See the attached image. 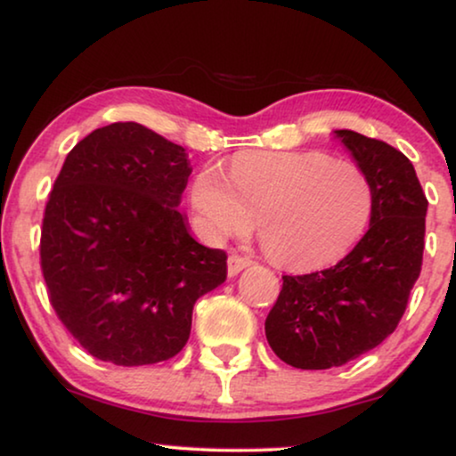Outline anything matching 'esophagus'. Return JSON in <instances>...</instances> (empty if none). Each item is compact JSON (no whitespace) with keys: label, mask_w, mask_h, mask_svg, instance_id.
Segmentation results:
<instances>
[{"label":"esophagus","mask_w":456,"mask_h":456,"mask_svg":"<svg viewBox=\"0 0 456 456\" xmlns=\"http://www.w3.org/2000/svg\"><path fill=\"white\" fill-rule=\"evenodd\" d=\"M246 266H250V258L246 256H240V254H229L227 258V273L229 275H238L241 269H246Z\"/></svg>","instance_id":"obj_1"}]
</instances>
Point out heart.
Listing matches in <instances>:
<instances>
[{
	"label": "heart",
	"mask_w": 456,
	"mask_h": 456,
	"mask_svg": "<svg viewBox=\"0 0 456 456\" xmlns=\"http://www.w3.org/2000/svg\"><path fill=\"white\" fill-rule=\"evenodd\" d=\"M190 200L208 238L248 233L258 218L260 241L275 263L317 271L359 244L375 190L365 168L325 151H244L227 177L218 167L202 168Z\"/></svg>",
	"instance_id": "b5f03b06"
}]
</instances>
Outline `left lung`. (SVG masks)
Segmentation results:
<instances>
[{"instance_id":"1","label":"left lung","mask_w":456,"mask_h":456,"mask_svg":"<svg viewBox=\"0 0 456 456\" xmlns=\"http://www.w3.org/2000/svg\"><path fill=\"white\" fill-rule=\"evenodd\" d=\"M375 190L369 232L336 266L283 275L265 321L273 352L296 369H331L396 330L423 263L428 198L403 151L356 131H336Z\"/></svg>"}]
</instances>
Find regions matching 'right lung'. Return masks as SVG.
Returning <instances> with one entry per match:
<instances>
[{
  "label": "right lung",
  "instance_id": "obj_1",
  "mask_svg": "<svg viewBox=\"0 0 456 456\" xmlns=\"http://www.w3.org/2000/svg\"><path fill=\"white\" fill-rule=\"evenodd\" d=\"M191 168L181 145L112 123L66 156L41 229L50 302L72 338L120 367L173 359L193 305L227 279V254L198 244L181 215Z\"/></svg>",
  "mask_w": 456,
  "mask_h": 456
}]
</instances>
